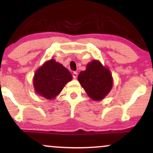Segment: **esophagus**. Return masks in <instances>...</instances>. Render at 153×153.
Returning <instances> with one entry per match:
<instances>
[{
  "instance_id": "obj_1",
  "label": "esophagus",
  "mask_w": 153,
  "mask_h": 153,
  "mask_svg": "<svg viewBox=\"0 0 153 153\" xmlns=\"http://www.w3.org/2000/svg\"><path fill=\"white\" fill-rule=\"evenodd\" d=\"M72 75H73V77L74 79L77 78V77H78V73H77L76 71H74V72L72 73Z\"/></svg>"
}]
</instances>
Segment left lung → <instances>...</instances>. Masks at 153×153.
Instances as JSON below:
<instances>
[{"mask_svg":"<svg viewBox=\"0 0 153 153\" xmlns=\"http://www.w3.org/2000/svg\"><path fill=\"white\" fill-rule=\"evenodd\" d=\"M78 79L87 94L95 101L105 97L112 87L111 73L97 61L89 63Z\"/></svg>","mask_w":153,"mask_h":153,"instance_id":"8db88e82","label":"left lung"}]
</instances>
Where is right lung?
Here are the masks:
<instances>
[{
    "mask_svg": "<svg viewBox=\"0 0 153 153\" xmlns=\"http://www.w3.org/2000/svg\"><path fill=\"white\" fill-rule=\"evenodd\" d=\"M72 75L68 69L53 59L46 62L36 71L34 78L36 92L48 100L59 94Z\"/></svg>",
    "mask_w": 153,
    "mask_h": 153,
    "instance_id": "right-lung-1",
    "label": "right lung"
}]
</instances>
